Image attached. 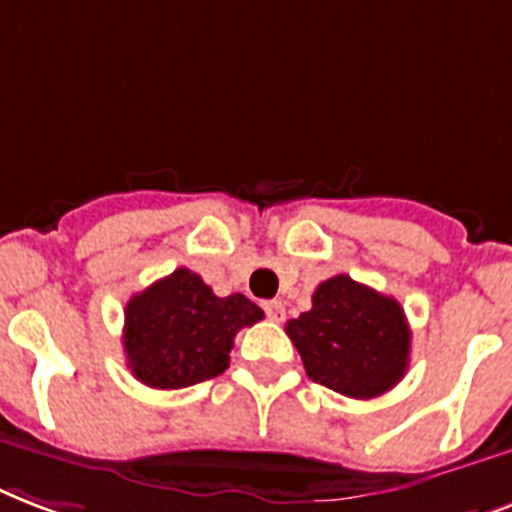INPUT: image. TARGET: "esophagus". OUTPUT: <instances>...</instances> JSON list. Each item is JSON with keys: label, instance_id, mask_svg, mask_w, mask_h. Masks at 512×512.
<instances>
[{"label": "esophagus", "instance_id": "obj_1", "mask_svg": "<svg viewBox=\"0 0 512 512\" xmlns=\"http://www.w3.org/2000/svg\"><path fill=\"white\" fill-rule=\"evenodd\" d=\"M264 312H267V315H269V318H272V320H283V315H285L283 301H277V299L264 301Z\"/></svg>", "mask_w": 512, "mask_h": 512}]
</instances>
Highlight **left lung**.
<instances>
[{
  "label": "left lung",
  "mask_w": 512,
  "mask_h": 512,
  "mask_svg": "<svg viewBox=\"0 0 512 512\" xmlns=\"http://www.w3.org/2000/svg\"><path fill=\"white\" fill-rule=\"evenodd\" d=\"M285 331L312 382L347 398H376L408 368L411 331L403 307L350 275L320 283L312 310L288 320Z\"/></svg>",
  "instance_id": "8db88e82"
}]
</instances>
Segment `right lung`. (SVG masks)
I'll use <instances>...</instances> for the list:
<instances>
[{
    "mask_svg": "<svg viewBox=\"0 0 512 512\" xmlns=\"http://www.w3.org/2000/svg\"><path fill=\"white\" fill-rule=\"evenodd\" d=\"M264 318L243 293L216 296L192 269L178 267L125 307V355L138 382L181 390L227 371L240 328Z\"/></svg>",
    "mask_w": 512,
    "mask_h": 512,
    "instance_id": "1",
    "label": "right lung"
}]
</instances>
